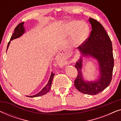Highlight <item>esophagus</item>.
Wrapping results in <instances>:
<instances>
[{
  "label": "esophagus",
  "instance_id": "esophagus-1",
  "mask_svg": "<svg viewBox=\"0 0 121 121\" xmlns=\"http://www.w3.org/2000/svg\"><path fill=\"white\" fill-rule=\"evenodd\" d=\"M57 60L58 61V62L59 63H62L63 62V58L62 57V53H59L58 54L57 57Z\"/></svg>",
  "mask_w": 121,
  "mask_h": 121
}]
</instances>
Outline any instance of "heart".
<instances>
[{"instance_id": "1", "label": "heart", "mask_w": 121, "mask_h": 121, "mask_svg": "<svg viewBox=\"0 0 121 121\" xmlns=\"http://www.w3.org/2000/svg\"><path fill=\"white\" fill-rule=\"evenodd\" d=\"M90 33L88 25L78 20H72L64 25L63 34L64 37L72 36V42L74 46L78 47L83 44L86 40Z\"/></svg>"}]
</instances>
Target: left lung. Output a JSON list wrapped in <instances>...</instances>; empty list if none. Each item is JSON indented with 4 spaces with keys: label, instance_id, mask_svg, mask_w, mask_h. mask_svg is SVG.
<instances>
[{
    "label": "left lung",
    "instance_id": "left-lung-1",
    "mask_svg": "<svg viewBox=\"0 0 121 121\" xmlns=\"http://www.w3.org/2000/svg\"><path fill=\"white\" fill-rule=\"evenodd\" d=\"M92 31L85 43L78 47L80 57L75 67L78 77L74 81L76 89L82 93L95 95L105 90L112 80L114 60L111 41L101 24L96 20L89 17ZM91 57L97 61L99 74L94 81H87L82 72L83 59Z\"/></svg>",
    "mask_w": 121,
    "mask_h": 121
}]
</instances>
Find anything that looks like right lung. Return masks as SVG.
Wrapping results in <instances>:
<instances>
[{
  "instance_id": "add662e5",
  "label": "right lung",
  "mask_w": 121,
  "mask_h": 121,
  "mask_svg": "<svg viewBox=\"0 0 121 121\" xmlns=\"http://www.w3.org/2000/svg\"><path fill=\"white\" fill-rule=\"evenodd\" d=\"M24 22H21L20 24H19L18 25L16 26L14 32L13 33L12 36H11L10 41H9V42L8 43V47H7V49H8V47H9V44L10 43L11 41L13 40V39H17V38L20 37L21 36H22L23 35H24L25 33L26 32L25 31V28L24 27ZM54 74L53 73H51L50 78H49L48 82L47 84H46V85L44 86L42 90H41L40 91L38 92L37 94H35L34 95L32 96H26L29 97H39L41 96H42L43 95H45L50 90L51 88V85H52V82L53 80V79Z\"/></svg>"
}]
</instances>
